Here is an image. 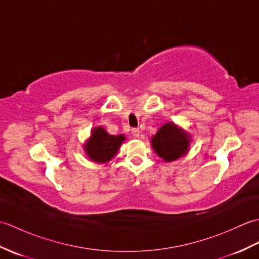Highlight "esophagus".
Here are the masks:
<instances>
[{"mask_svg": "<svg viewBox=\"0 0 259 259\" xmlns=\"http://www.w3.org/2000/svg\"><path fill=\"white\" fill-rule=\"evenodd\" d=\"M131 133H133V136L135 137V138H139L140 136V130L138 128H134L133 130H131Z\"/></svg>", "mask_w": 259, "mask_h": 259, "instance_id": "1", "label": "esophagus"}]
</instances>
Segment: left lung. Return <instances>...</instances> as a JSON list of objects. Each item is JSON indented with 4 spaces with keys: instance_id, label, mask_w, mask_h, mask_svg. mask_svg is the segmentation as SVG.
I'll return each instance as SVG.
<instances>
[{
    "instance_id": "1",
    "label": "left lung",
    "mask_w": 259,
    "mask_h": 259,
    "mask_svg": "<svg viewBox=\"0 0 259 259\" xmlns=\"http://www.w3.org/2000/svg\"><path fill=\"white\" fill-rule=\"evenodd\" d=\"M189 144V136L172 122L163 124L151 138L153 150L167 162L184 156L188 151Z\"/></svg>"
}]
</instances>
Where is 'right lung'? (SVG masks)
Segmentation results:
<instances>
[{
	"instance_id": "1",
	"label": "right lung",
	"mask_w": 259,
	"mask_h": 259,
	"mask_svg": "<svg viewBox=\"0 0 259 259\" xmlns=\"http://www.w3.org/2000/svg\"><path fill=\"white\" fill-rule=\"evenodd\" d=\"M124 140L123 135L111 136L102 126H97L91 131V137L85 142L84 150L91 160L96 162H107L115 156Z\"/></svg>"
}]
</instances>
